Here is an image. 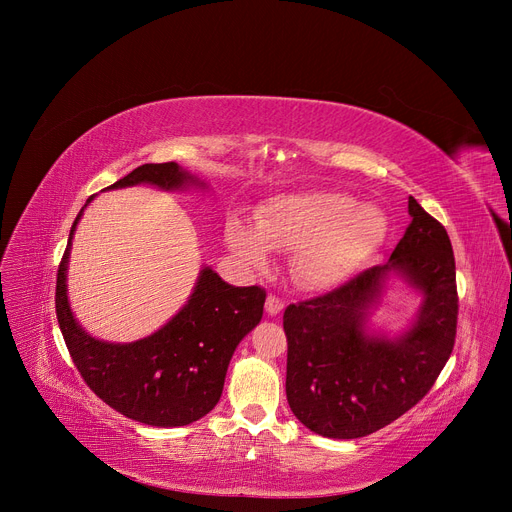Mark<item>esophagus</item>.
<instances>
[{
    "instance_id": "34e87169",
    "label": "esophagus",
    "mask_w": 512,
    "mask_h": 512,
    "mask_svg": "<svg viewBox=\"0 0 512 512\" xmlns=\"http://www.w3.org/2000/svg\"><path fill=\"white\" fill-rule=\"evenodd\" d=\"M282 309H284V303L278 297H274V294H270L265 301V311L270 315H278V313H282Z\"/></svg>"
}]
</instances>
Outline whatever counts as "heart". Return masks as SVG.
Here are the masks:
<instances>
[{"label": "heart", "mask_w": 512, "mask_h": 512, "mask_svg": "<svg viewBox=\"0 0 512 512\" xmlns=\"http://www.w3.org/2000/svg\"><path fill=\"white\" fill-rule=\"evenodd\" d=\"M386 232V213L378 205L336 191H303L263 205L255 226L230 218L224 236L232 255L251 270L265 267L272 249L292 251L294 282L328 290L378 251Z\"/></svg>", "instance_id": "obj_1"}]
</instances>
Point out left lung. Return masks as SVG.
I'll return each mask as SVG.
<instances>
[{
	"label": "left lung",
	"mask_w": 512,
	"mask_h": 512,
	"mask_svg": "<svg viewBox=\"0 0 512 512\" xmlns=\"http://www.w3.org/2000/svg\"><path fill=\"white\" fill-rule=\"evenodd\" d=\"M409 215L411 224L384 265L284 311L288 405L324 438H363L405 415L452 353L459 297L450 238L413 197ZM392 275L424 297L414 324L394 339L368 328Z\"/></svg>",
	"instance_id": "8db88e82"
}]
</instances>
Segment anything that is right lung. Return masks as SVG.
<instances>
[{"label": "right lung", "instance_id": "right-lung-1", "mask_svg": "<svg viewBox=\"0 0 512 512\" xmlns=\"http://www.w3.org/2000/svg\"><path fill=\"white\" fill-rule=\"evenodd\" d=\"M137 184H151L161 191L207 186L176 161H168L139 166L105 191ZM93 199L95 195L87 205ZM85 207L72 224L56 286L58 324L76 369L105 405L128 419L180 427L205 417L222 396L238 342L261 321L265 290L232 286L211 267H203L186 305L157 332L126 344L99 340L76 321L66 284L72 236Z\"/></svg>", "mask_w": 512, "mask_h": 512}]
</instances>
